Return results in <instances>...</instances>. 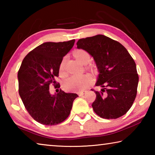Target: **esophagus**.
Returning a JSON list of instances; mask_svg holds the SVG:
<instances>
[{
	"label": "esophagus",
	"instance_id": "34e87169",
	"mask_svg": "<svg viewBox=\"0 0 155 155\" xmlns=\"http://www.w3.org/2000/svg\"><path fill=\"white\" fill-rule=\"evenodd\" d=\"M86 92H87L86 91H81L78 92V95H79L80 96H82L83 95H84V94H86Z\"/></svg>",
	"mask_w": 155,
	"mask_h": 155
}]
</instances>
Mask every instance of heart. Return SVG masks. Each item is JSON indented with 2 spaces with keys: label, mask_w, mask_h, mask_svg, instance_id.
Segmentation results:
<instances>
[{
  "label": "heart",
  "mask_w": 155,
  "mask_h": 155,
  "mask_svg": "<svg viewBox=\"0 0 155 155\" xmlns=\"http://www.w3.org/2000/svg\"><path fill=\"white\" fill-rule=\"evenodd\" d=\"M74 56L82 64H87L90 61V54L83 49L76 50ZM59 74L65 77V60L63 59L59 65ZM91 82V77L88 74L81 75H73L67 78L64 82L65 90L70 91H80L85 89Z\"/></svg>",
  "instance_id": "1"
}]
</instances>
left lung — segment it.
Instances as JSON below:
<instances>
[{
  "instance_id": "8db88e82",
  "label": "left lung",
  "mask_w": 155,
  "mask_h": 155,
  "mask_svg": "<svg viewBox=\"0 0 155 155\" xmlns=\"http://www.w3.org/2000/svg\"><path fill=\"white\" fill-rule=\"evenodd\" d=\"M77 45L93 57L100 72L96 85L101 90H94V112L104 119L127 114L137 96L139 82L135 62L129 52L118 41L103 35L80 39Z\"/></svg>"
}]
</instances>
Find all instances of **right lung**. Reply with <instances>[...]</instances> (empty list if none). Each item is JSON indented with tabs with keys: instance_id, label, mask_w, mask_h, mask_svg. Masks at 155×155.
Here are the masks:
<instances>
[{
	"instance_id": "add662e5",
	"label": "right lung",
	"mask_w": 155,
	"mask_h": 155,
	"mask_svg": "<svg viewBox=\"0 0 155 155\" xmlns=\"http://www.w3.org/2000/svg\"><path fill=\"white\" fill-rule=\"evenodd\" d=\"M75 40L63 42H45L26 55L18 70V91L23 104L33 118L44 125H56L69 116L77 94L60 89L51 96L49 85L59 88L55 81L59 65L74 46Z\"/></svg>"
}]
</instances>
